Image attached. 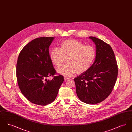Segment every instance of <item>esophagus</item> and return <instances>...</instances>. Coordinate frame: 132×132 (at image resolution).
Wrapping results in <instances>:
<instances>
[{
  "mask_svg": "<svg viewBox=\"0 0 132 132\" xmlns=\"http://www.w3.org/2000/svg\"><path fill=\"white\" fill-rule=\"evenodd\" d=\"M70 79V78H68V77H64V80H69Z\"/></svg>",
  "mask_w": 132,
  "mask_h": 132,
  "instance_id": "esophagus-1",
  "label": "esophagus"
}]
</instances>
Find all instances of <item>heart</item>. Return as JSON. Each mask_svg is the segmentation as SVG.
I'll use <instances>...</instances> for the list:
<instances>
[{
    "label": "heart",
    "instance_id": "1",
    "mask_svg": "<svg viewBox=\"0 0 132 132\" xmlns=\"http://www.w3.org/2000/svg\"><path fill=\"white\" fill-rule=\"evenodd\" d=\"M96 56V50L93 46L86 45L76 39L64 40L60 49L54 48L50 51L51 61L60 67L66 61L67 62L58 69V72L65 77H70L77 72L81 74L89 68Z\"/></svg>",
    "mask_w": 132,
    "mask_h": 132
}]
</instances>
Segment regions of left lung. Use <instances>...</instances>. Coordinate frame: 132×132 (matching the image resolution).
Returning a JSON list of instances; mask_svg holds the SVG:
<instances>
[{
	"mask_svg": "<svg viewBox=\"0 0 132 132\" xmlns=\"http://www.w3.org/2000/svg\"><path fill=\"white\" fill-rule=\"evenodd\" d=\"M96 45L94 63L74 78L76 92L81 101L89 104L103 101L111 94L118 75V66L111 47L99 38L89 37Z\"/></svg>",
	"mask_w": 132,
	"mask_h": 132,
	"instance_id": "obj_1",
	"label": "left lung"
}]
</instances>
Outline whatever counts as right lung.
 <instances>
[{
  "label": "right lung",
  "instance_id": "1",
  "mask_svg": "<svg viewBox=\"0 0 132 132\" xmlns=\"http://www.w3.org/2000/svg\"><path fill=\"white\" fill-rule=\"evenodd\" d=\"M54 37L33 39L20 51L16 75L19 88L26 98L34 104L44 106L54 101L64 82L57 74L50 59L49 47ZM51 76L50 80L47 78Z\"/></svg>",
  "mask_w": 132,
  "mask_h": 132
}]
</instances>
